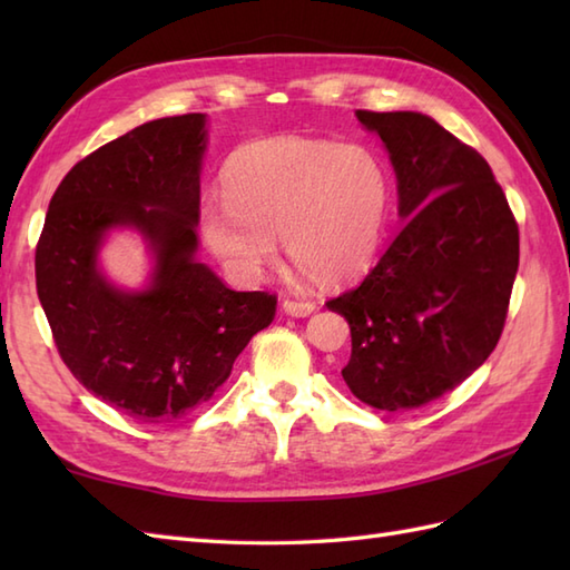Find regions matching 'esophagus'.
<instances>
[{
    "instance_id": "1",
    "label": "esophagus",
    "mask_w": 570,
    "mask_h": 570,
    "mask_svg": "<svg viewBox=\"0 0 570 570\" xmlns=\"http://www.w3.org/2000/svg\"><path fill=\"white\" fill-rule=\"evenodd\" d=\"M286 316H294V318H306L311 316L313 311H316V304L313 301H296V298H284L282 304Z\"/></svg>"
}]
</instances>
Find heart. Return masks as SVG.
Returning <instances> with one entry per match:
<instances>
[{"label":"heart","instance_id":"1","mask_svg":"<svg viewBox=\"0 0 570 570\" xmlns=\"http://www.w3.org/2000/svg\"><path fill=\"white\" fill-rule=\"evenodd\" d=\"M225 198L200 208V235L239 284L262 282L278 235L306 274L343 284L377 257L390 176L365 144L269 137L242 147L223 176Z\"/></svg>","mask_w":570,"mask_h":570}]
</instances>
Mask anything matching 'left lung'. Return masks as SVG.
Instances as JSON below:
<instances>
[{"label": "left lung", "mask_w": 570, "mask_h": 570, "mask_svg": "<svg viewBox=\"0 0 570 570\" xmlns=\"http://www.w3.org/2000/svg\"><path fill=\"white\" fill-rule=\"evenodd\" d=\"M355 117L390 154L406 223L365 282L328 301L353 337L343 380L374 409H419L455 390L498 345L519 229L488 161L433 117Z\"/></svg>", "instance_id": "obj_1"}]
</instances>
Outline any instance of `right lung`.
Here are the masks:
<instances>
[{
  "label": "right lung",
  "instance_id": "1",
  "mask_svg": "<svg viewBox=\"0 0 570 570\" xmlns=\"http://www.w3.org/2000/svg\"><path fill=\"white\" fill-rule=\"evenodd\" d=\"M208 117L151 119L70 168L36 247V288L60 357L85 390L137 423L208 402L276 298L233 292L198 262ZM119 228L150 254L148 282L119 287L99 262Z\"/></svg>",
  "mask_w": 570,
  "mask_h": 570
}]
</instances>
